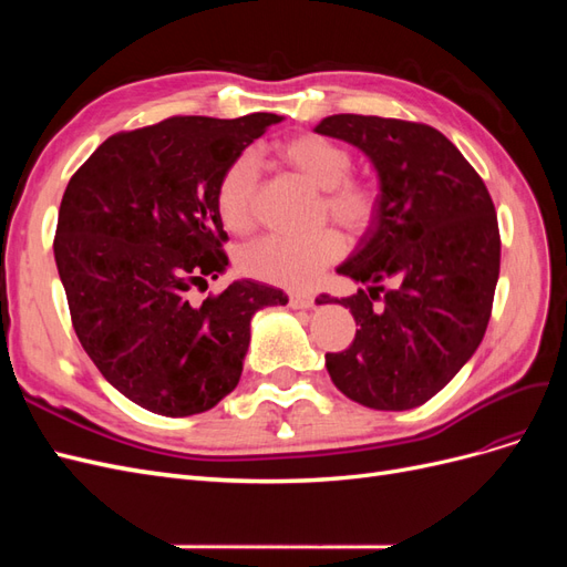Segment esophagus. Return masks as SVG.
Listing matches in <instances>:
<instances>
[{
	"label": "esophagus",
	"mask_w": 567,
	"mask_h": 567,
	"mask_svg": "<svg viewBox=\"0 0 567 567\" xmlns=\"http://www.w3.org/2000/svg\"><path fill=\"white\" fill-rule=\"evenodd\" d=\"M288 305L293 307V310H310V307H315V298L305 293H290Z\"/></svg>",
	"instance_id": "34e87169"
}]
</instances>
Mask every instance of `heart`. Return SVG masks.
<instances>
[{
	"label": "heart",
	"mask_w": 567,
	"mask_h": 567,
	"mask_svg": "<svg viewBox=\"0 0 567 567\" xmlns=\"http://www.w3.org/2000/svg\"><path fill=\"white\" fill-rule=\"evenodd\" d=\"M277 156L307 184L321 188V213L350 234H362L379 213L381 192L375 182L354 177L352 151L331 136L298 134L286 140ZM260 167L252 153H241L221 173L215 192L217 215L229 231H246L252 225ZM346 244L333 229L312 236L267 234L248 244L238 265L246 274L286 288H310L321 274L338 262Z\"/></svg>",
	"instance_id": "heart-1"
}]
</instances>
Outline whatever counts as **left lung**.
Returning <instances> with one entry per match:
<instances>
[{"instance_id":"8db88e82","label":"left lung","mask_w":567,"mask_h":567,"mask_svg":"<svg viewBox=\"0 0 567 567\" xmlns=\"http://www.w3.org/2000/svg\"><path fill=\"white\" fill-rule=\"evenodd\" d=\"M315 130L362 148L381 179L379 213L338 267L369 290L317 298L350 307L359 326L348 350L326 354V369L364 406H421L487 331L502 260L494 203L473 165L431 125L340 113Z\"/></svg>"}]
</instances>
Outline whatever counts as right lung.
I'll return each instance as SVG.
<instances>
[{
    "label": "right lung",
    "instance_id": "right-lung-1",
    "mask_svg": "<svg viewBox=\"0 0 567 567\" xmlns=\"http://www.w3.org/2000/svg\"><path fill=\"white\" fill-rule=\"evenodd\" d=\"M281 120L175 115L117 132L65 186L54 257L73 329L101 375L153 414H203L227 398L252 315L288 302L250 279L194 300L229 265L217 182Z\"/></svg>",
    "mask_w": 567,
    "mask_h": 567
}]
</instances>
